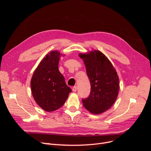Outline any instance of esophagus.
<instances>
[{
    "mask_svg": "<svg viewBox=\"0 0 151 151\" xmlns=\"http://www.w3.org/2000/svg\"><path fill=\"white\" fill-rule=\"evenodd\" d=\"M77 86H74L72 88V91H73V92H76L77 91Z\"/></svg>",
    "mask_w": 151,
    "mask_h": 151,
    "instance_id": "34e87169",
    "label": "esophagus"
}]
</instances>
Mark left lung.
<instances>
[{
  "label": "left lung",
  "mask_w": 151,
  "mask_h": 151,
  "mask_svg": "<svg viewBox=\"0 0 151 151\" xmlns=\"http://www.w3.org/2000/svg\"><path fill=\"white\" fill-rule=\"evenodd\" d=\"M91 84L89 96L83 99L84 106L93 114H101L111 107L120 89L119 78L108 58L101 52L94 50L80 53Z\"/></svg>",
  "instance_id": "8db88e82"
}]
</instances>
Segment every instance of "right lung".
<instances>
[{"instance_id": "right-lung-1", "label": "right lung", "mask_w": 151, "mask_h": 151, "mask_svg": "<svg viewBox=\"0 0 151 151\" xmlns=\"http://www.w3.org/2000/svg\"><path fill=\"white\" fill-rule=\"evenodd\" d=\"M61 55L58 51L47 55L36 68L31 81V92L36 103L48 112L62 107L72 92L58 70Z\"/></svg>"}]
</instances>
